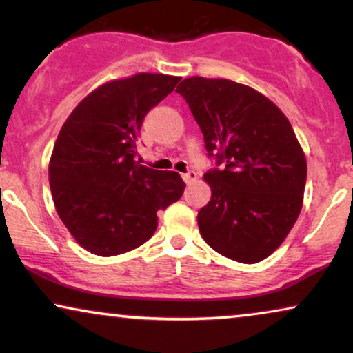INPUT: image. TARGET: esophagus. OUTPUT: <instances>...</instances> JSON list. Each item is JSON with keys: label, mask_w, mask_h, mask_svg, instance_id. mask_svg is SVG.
Wrapping results in <instances>:
<instances>
[{"label": "esophagus", "mask_w": 353, "mask_h": 353, "mask_svg": "<svg viewBox=\"0 0 353 353\" xmlns=\"http://www.w3.org/2000/svg\"><path fill=\"white\" fill-rule=\"evenodd\" d=\"M182 179L185 181V184H190V182H194L195 179H197V172H195V171H189V172L182 174Z\"/></svg>", "instance_id": "34e87169"}]
</instances>
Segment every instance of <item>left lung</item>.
<instances>
[{
	"label": "left lung",
	"instance_id": "8db88e82",
	"mask_svg": "<svg viewBox=\"0 0 353 353\" xmlns=\"http://www.w3.org/2000/svg\"><path fill=\"white\" fill-rule=\"evenodd\" d=\"M190 107L216 166L203 174L212 199L199 212L205 243L256 264L275 251L303 207L306 158L282 110L230 79L185 78L176 89Z\"/></svg>",
	"mask_w": 353,
	"mask_h": 353
}]
</instances>
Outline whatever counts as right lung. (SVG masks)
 <instances>
[{"instance_id": "1", "label": "right lung", "mask_w": 353, "mask_h": 353, "mask_svg": "<svg viewBox=\"0 0 353 353\" xmlns=\"http://www.w3.org/2000/svg\"><path fill=\"white\" fill-rule=\"evenodd\" d=\"M179 79L138 73L102 84L58 133L48 164L53 203L86 251L109 257L141 246L156 231L158 210L182 197L179 174L135 159L145 115Z\"/></svg>"}]
</instances>
